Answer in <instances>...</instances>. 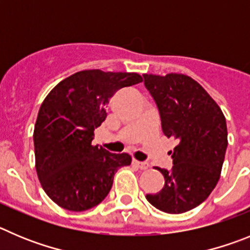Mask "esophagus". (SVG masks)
<instances>
[{
    "label": "esophagus",
    "mask_w": 250,
    "mask_h": 250,
    "mask_svg": "<svg viewBox=\"0 0 250 250\" xmlns=\"http://www.w3.org/2000/svg\"><path fill=\"white\" fill-rule=\"evenodd\" d=\"M133 164L137 166L138 168H141V169H148V168H149V164H148L147 162H139L137 161V159H133Z\"/></svg>",
    "instance_id": "1"
}]
</instances>
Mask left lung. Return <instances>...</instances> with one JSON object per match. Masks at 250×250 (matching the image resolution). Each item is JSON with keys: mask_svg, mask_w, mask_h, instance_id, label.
Here are the masks:
<instances>
[{"mask_svg": "<svg viewBox=\"0 0 250 250\" xmlns=\"http://www.w3.org/2000/svg\"><path fill=\"white\" fill-rule=\"evenodd\" d=\"M143 77L158 107L163 134L179 141L172 154V170L156 168L164 177L163 188L146 198L162 212H188L203 203L219 181L228 146L226 117L189 76Z\"/></svg>", "mask_w": 250, "mask_h": 250, "instance_id": "1", "label": "left lung"}]
</instances>
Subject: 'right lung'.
Masks as SVG:
<instances>
[{"mask_svg":"<svg viewBox=\"0 0 250 250\" xmlns=\"http://www.w3.org/2000/svg\"><path fill=\"white\" fill-rule=\"evenodd\" d=\"M138 73L81 71L47 94L33 132L36 170L46 194L72 212L87 210L107 197L117 169L129 166L127 153L92 145L118 89L142 82Z\"/></svg>","mask_w":250,"mask_h":250,"instance_id":"right-lung-1","label":"right lung"}]
</instances>
